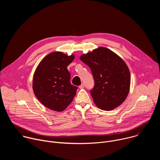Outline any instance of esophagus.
Returning <instances> with one entry per match:
<instances>
[{"label":"esophagus","mask_w":160,"mask_h":160,"mask_svg":"<svg viewBox=\"0 0 160 160\" xmlns=\"http://www.w3.org/2000/svg\"><path fill=\"white\" fill-rule=\"evenodd\" d=\"M79 88H80V89H83V88H84V84H82V85H80L79 86Z\"/></svg>","instance_id":"1"}]
</instances>
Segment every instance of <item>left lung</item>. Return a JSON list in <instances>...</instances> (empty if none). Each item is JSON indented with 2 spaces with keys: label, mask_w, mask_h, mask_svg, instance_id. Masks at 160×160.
Returning <instances> with one entry per match:
<instances>
[{
  "label": "left lung",
  "mask_w": 160,
  "mask_h": 160,
  "mask_svg": "<svg viewBox=\"0 0 160 160\" xmlns=\"http://www.w3.org/2000/svg\"><path fill=\"white\" fill-rule=\"evenodd\" d=\"M80 58L92 72L95 85L90 94L96 105L105 111L120 106L126 99L130 86V73L125 62L104 47L83 54Z\"/></svg>",
  "instance_id": "obj_1"
}]
</instances>
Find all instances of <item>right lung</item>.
<instances>
[{
	"label": "right lung",
	"mask_w": 160,
	"mask_h": 160,
	"mask_svg": "<svg viewBox=\"0 0 160 160\" xmlns=\"http://www.w3.org/2000/svg\"><path fill=\"white\" fill-rule=\"evenodd\" d=\"M75 59L59 51L51 52L37 66L33 77V90L38 101L45 107L62 111L72 102L77 87L70 83L67 69Z\"/></svg>",
	"instance_id": "right-lung-1"
}]
</instances>
